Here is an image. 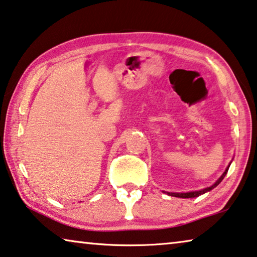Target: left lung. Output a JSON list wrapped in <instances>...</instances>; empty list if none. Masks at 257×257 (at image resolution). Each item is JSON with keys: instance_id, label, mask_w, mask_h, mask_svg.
I'll return each mask as SVG.
<instances>
[{"instance_id": "8db88e82", "label": "left lung", "mask_w": 257, "mask_h": 257, "mask_svg": "<svg viewBox=\"0 0 257 257\" xmlns=\"http://www.w3.org/2000/svg\"><path fill=\"white\" fill-rule=\"evenodd\" d=\"M227 170H229V168H226L225 172L223 173L222 176L218 178V181H217L216 183H215L214 185H211L210 187H207V189H203V190H201V191H194V192H187V193H169V192H168V194H169V195H173V197H178V198H195V197H199V195H201V194H203V193L208 192V191H210L211 189H214L215 186H217V185L219 184V183L222 182L223 178L225 177Z\"/></svg>"}]
</instances>
